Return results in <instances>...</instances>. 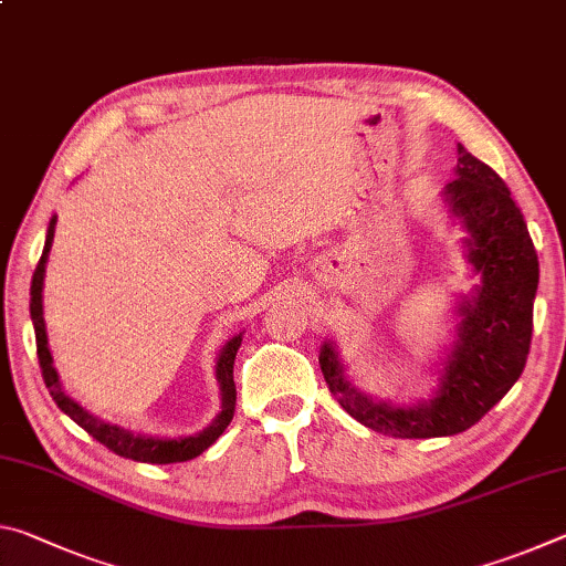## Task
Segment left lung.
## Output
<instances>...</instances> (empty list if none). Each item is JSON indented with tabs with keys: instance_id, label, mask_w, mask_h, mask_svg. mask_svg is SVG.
I'll return each mask as SVG.
<instances>
[{
	"instance_id": "left-lung-1",
	"label": "left lung",
	"mask_w": 566,
	"mask_h": 566,
	"mask_svg": "<svg viewBox=\"0 0 566 566\" xmlns=\"http://www.w3.org/2000/svg\"><path fill=\"white\" fill-rule=\"evenodd\" d=\"M457 179L442 197L467 237L464 256L479 276L457 302L454 342L434 369L429 399L395 405L364 395L344 375L334 342L319 349V367L342 409L364 427L399 439L452 437L476 424L520 379L530 354L539 260L510 187L484 161L457 145Z\"/></svg>"
}]
</instances>
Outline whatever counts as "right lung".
I'll return each instance as SVG.
<instances>
[{"mask_svg":"<svg viewBox=\"0 0 566 566\" xmlns=\"http://www.w3.org/2000/svg\"><path fill=\"white\" fill-rule=\"evenodd\" d=\"M54 227L56 217L50 219V227H46V239L42 249V260L36 264L34 276H32V290H30V314L34 324V337H36V357H40L42 377L44 385L50 389L52 399L56 401L66 417H72L76 424H80L84 432H90L97 442H102L114 454L124 459H134V462H147V464H175V462H187V459H195L205 452V449L212 447L222 432L227 429L229 421L234 417V405H237V387H234V357L239 344H242V332L234 334L222 349H219L217 357V385H219V397H222V409L214 417L209 427L202 432L189 434V437H149V434H137L129 432V429L112 424V421H104L97 415L84 409L80 401H74L66 391L62 389L60 375L54 369V359L50 352V342H46V324H44V304H42V290H44V270L46 260H50V249L54 239Z\"/></svg>","mask_w":566,"mask_h":566,"instance_id":"1","label":"right lung"}]
</instances>
